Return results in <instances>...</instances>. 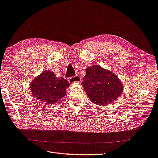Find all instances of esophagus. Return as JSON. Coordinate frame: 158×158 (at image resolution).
<instances>
[{
  "instance_id": "1",
  "label": "esophagus",
  "mask_w": 158,
  "mask_h": 158,
  "mask_svg": "<svg viewBox=\"0 0 158 158\" xmlns=\"http://www.w3.org/2000/svg\"><path fill=\"white\" fill-rule=\"evenodd\" d=\"M81 77L79 75H75V76H73L71 77L69 79V82L70 83H80L81 82Z\"/></svg>"
}]
</instances>
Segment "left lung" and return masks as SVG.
I'll return each instance as SVG.
<instances>
[{"label":"left lung","mask_w":158,"mask_h":158,"mask_svg":"<svg viewBox=\"0 0 158 158\" xmlns=\"http://www.w3.org/2000/svg\"><path fill=\"white\" fill-rule=\"evenodd\" d=\"M85 71L81 85L93 103L106 106L123 93V84L114 73L98 65L88 67Z\"/></svg>","instance_id":"left-lung-1"}]
</instances>
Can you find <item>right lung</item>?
<instances>
[{"mask_svg":"<svg viewBox=\"0 0 158 158\" xmlns=\"http://www.w3.org/2000/svg\"><path fill=\"white\" fill-rule=\"evenodd\" d=\"M70 83L63 77L58 78L53 72L44 71L30 84L33 96L48 104H55L63 98Z\"/></svg>","mask_w":158,"mask_h":158,"instance_id":"right-lung-1","label":"right lung"}]
</instances>
